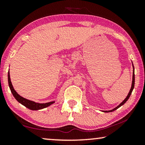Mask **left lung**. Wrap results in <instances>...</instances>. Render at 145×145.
Instances as JSON below:
<instances>
[{"instance_id":"1","label":"left lung","mask_w":145,"mask_h":145,"mask_svg":"<svg viewBox=\"0 0 145 145\" xmlns=\"http://www.w3.org/2000/svg\"><path fill=\"white\" fill-rule=\"evenodd\" d=\"M133 80H132V85H131V89H130V91H129V94H128V95H127V96L126 97V98L125 99V100L123 101V102L121 103V104L119 105L118 106H117L116 108H115L114 109H113V110H109V111H103V112H114V111H115V110H116L117 109H118L119 108H120V107H121V106H123V105L128 100V99L129 98V97H130V96H131V93H132V92H133V88H134V86H135V69H134V66H133Z\"/></svg>"}]
</instances>
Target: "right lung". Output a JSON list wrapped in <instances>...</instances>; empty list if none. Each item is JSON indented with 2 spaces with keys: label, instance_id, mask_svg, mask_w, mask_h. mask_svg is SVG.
I'll list each match as a JSON object with an SVG mask.
<instances>
[{
  "label": "right lung",
  "instance_id": "right-lung-1",
  "mask_svg": "<svg viewBox=\"0 0 145 145\" xmlns=\"http://www.w3.org/2000/svg\"><path fill=\"white\" fill-rule=\"evenodd\" d=\"M8 85L10 87V89L11 92L12 93L13 96L16 98L18 102L20 103L21 104H22L23 106L26 107L27 108L29 109V110H41V109L47 108L50 106V105L53 104L55 102H47L45 103V104H39V103H36L33 102V101L27 100L23 97L20 96V95L18 94V93L16 92L14 89L13 88L11 80H10V72L8 71Z\"/></svg>",
  "mask_w": 145,
  "mask_h": 145
}]
</instances>
